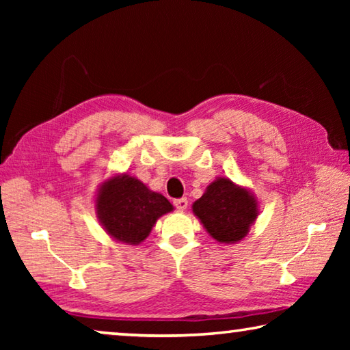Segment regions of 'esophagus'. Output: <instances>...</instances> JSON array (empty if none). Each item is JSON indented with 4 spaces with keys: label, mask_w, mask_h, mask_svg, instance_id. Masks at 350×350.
I'll list each match as a JSON object with an SVG mask.
<instances>
[{
    "label": "esophagus",
    "mask_w": 350,
    "mask_h": 350,
    "mask_svg": "<svg viewBox=\"0 0 350 350\" xmlns=\"http://www.w3.org/2000/svg\"><path fill=\"white\" fill-rule=\"evenodd\" d=\"M174 206L179 211H185L188 208V200L187 198H182V199H176L174 200Z\"/></svg>",
    "instance_id": "34e87169"
}]
</instances>
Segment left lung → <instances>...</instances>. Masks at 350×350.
Here are the masks:
<instances>
[{"label": "left lung", "instance_id": "8db88e82", "mask_svg": "<svg viewBox=\"0 0 350 350\" xmlns=\"http://www.w3.org/2000/svg\"><path fill=\"white\" fill-rule=\"evenodd\" d=\"M258 200L250 189L228 177H217L193 204V213L213 239L236 244L245 238L259 215Z\"/></svg>", "mask_w": 350, "mask_h": 350}]
</instances>
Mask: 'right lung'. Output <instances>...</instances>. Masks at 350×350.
I'll list each match as a JSON object with an SVG mask.
<instances>
[{
    "label": "right lung",
    "instance_id": "right-lung-1",
    "mask_svg": "<svg viewBox=\"0 0 350 350\" xmlns=\"http://www.w3.org/2000/svg\"><path fill=\"white\" fill-rule=\"evenodd\" d=\"M96 215L112 239L139 245L151 233L157 219L174 206L161 193L126 173L116 174L100 183L96 194Z\"/></svg>",
    "mask_w": 350,
    "mask_h": 350
}]
</instances>
